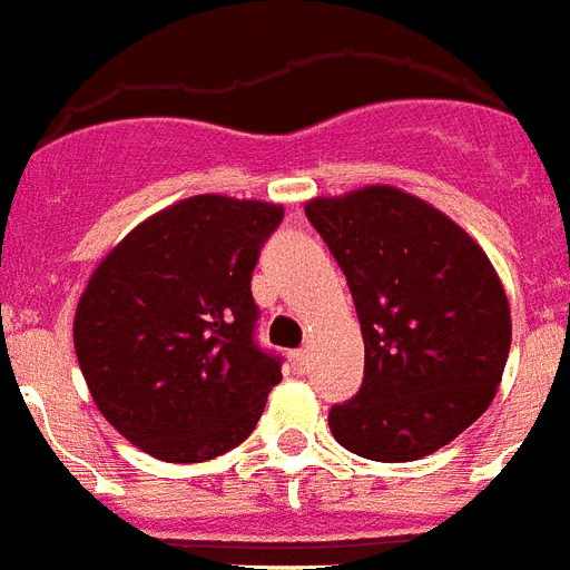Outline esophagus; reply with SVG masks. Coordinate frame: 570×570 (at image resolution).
Instances as JSON below:
<instances>
[{"label": "esophagus", "instance_id": "obj_1", "mask_svg": "<svg viewBox=\"0 0 570 570\" xmlns=\"http://www.w3.org/2000/svg\"><path fill=\"white\" fill-rule=\"evenodd\" d=\"M289 363H293L295 372H307V365H309V351H304V348L293 351V354H289Z\"/></svg>", "mask_w": 570, "mask_h": 570}]
</instances>
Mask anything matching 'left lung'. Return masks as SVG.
Instances as JSON below:
<instances>
[{
    "mask_svg": "<svg viewBox=\"0 0 570 570\" xmlns=\"http://www.w3.org/2000/svg\"><path fill=\"white\" fill-rule=\"evenodd\" d=\"M307 219L348 281L363 386L327 415L377 462L445 448L489 410L510 357V301L492 261L445 213L390 184L309 198Z\"/></svg>",
    "mask_w": 570,
    "mask_h": 570,
    "instance_id": "left-lung-1",
    "label": "left lung"
}]
</instances>
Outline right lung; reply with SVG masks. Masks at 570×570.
<instances>
[{
    "label": "right lung",
    "mask_w": 570,
    "mask_h": 570,
    "mask_svg": "<svg viewBox=\"0 0 570 570\" xmlns=\"http://www.w3.org/2000/svg\"><path fill=\"white\" fill-rule=\"evenodd\" d=\"M284 219L272 202L193 196L110 248L72 340L99 413L164 462H205L261 421L281 360L254 342L252 272Z\"/></svg>",
    "instance_id": "obj_1"
}]
</instances>
